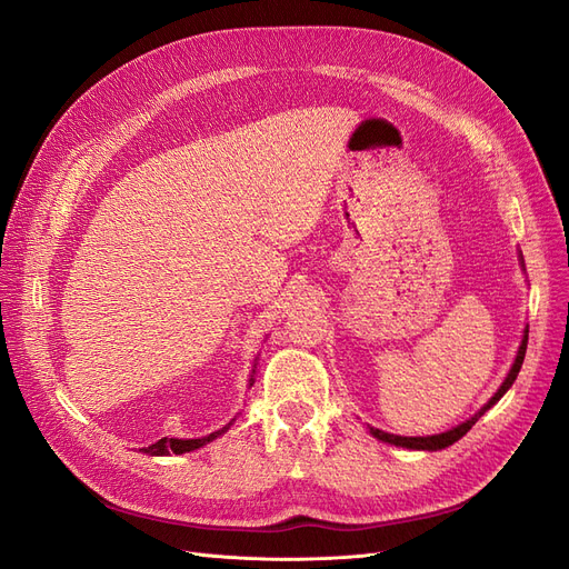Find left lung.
<instances>
[{
    "label": "left lung",
    "mask_w": 569,
    "mask_h": 569,
    "mask_svg": "<svg viewBox=\"0 0 569 569\" xmlns=\"http://www.w3.org/2000/svg\"><path fill=\"white\" fill-rule=\"evenodd\" d=\"M527 339H529V330H525V339H522V343H520L518 358H515V363H512V368H510V372H508V377H506V382L501 385V389H498V391L491 396V401H489L485 408H481L475 418H470L468 422H462V425L449 429V432L435 435V437H396V435L382 432V429L370 427L372 437H377L380 441H387V443H393V446H406V449H416V451H439V449H446V446L456 443L460 437H465V435L470 432L472 425H475L481 416H485V412H487L498 399H501V396L512 387L515 380H518V372H520V368H522V360H525V353H527Z\"/></svg>",
    "instance_id": "1"
}]
</instances>
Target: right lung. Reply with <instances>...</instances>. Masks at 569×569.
I'll list each match as a JSON object with an SVG mask.
<instances>
[{
    "label": "right lung",
    "instance_id": "1",
    "mask_svg": "<svg viewBox=\"0 0 569 569\" xmlns=\"http://www.w3.org/2000/svg\"><path fill=\"white\" fill-rule=\"evenodd\" d=\"M253 375H256V370L251 372L249 387L253 385ZM230 425H232V422H230ZM230 425H226L222 429H218V432H213V435H209V437H201V439H168V437H163V439H159L157 443H151V446H147V449H140V451H144V453H149V456H170V453L194 451V449H201L203 443H209V441H213L216 437H220Z\"/></svg>",
    "mask_w": 569,
    "mask_h": 569
}]
</instances>
